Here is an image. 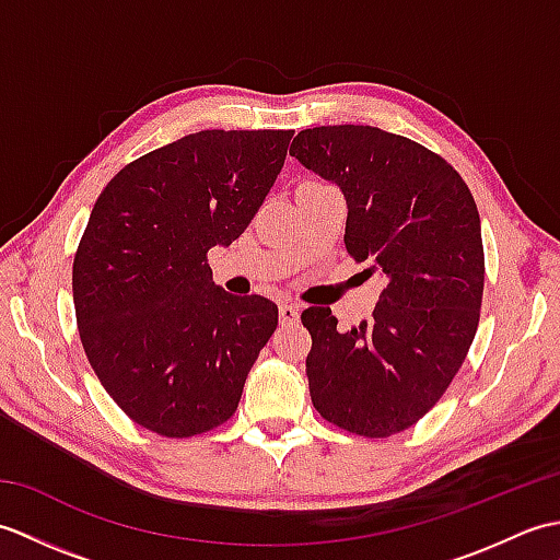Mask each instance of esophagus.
Segmentation results:
<instances>
[{
    "label": "esophagus",
    "instance_id": "esophagus-1",
    "mask_svg": "<svg viewBox=\"0 0 560 560\" xmlns=\"http://www.w3.org/2000/svg\"><path fill=\"white\" fill-rule=\"evenodd\" d=\"M279 317H281V323H283V325H295V323H299V317H301V307H299V303H293V301H283V303L279 305Z\"/></svg>",
    "mask_w": 560,
    "mask_h": 560
}]
</instances>
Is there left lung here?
Segmentation results:
<instances>
[{"mask_svg":"<svg viewBox=\"0 0 560 560\" xmlns=\"http://www.w3.org/2000/svg\"><path fill=\"white\" fill-rule=\"evenodd\" d=\"M291 156L347 199L349 255L380 271L371 319L337 329L329 307L301 315L313 407L365 438H389L450 387L479 327L481 219L469 187L438 153L363 125L303 129Z\"/></svg>","mask_w":560,"mask_h":560,"instance_id":"obj_1","label":"left lung"}]
</instances>
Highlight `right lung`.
<instances>
[{"instance_id":"right-lung-1","label":"right lung","mask_w":560,"mask_h":560,"mask_svg":"<svg viewBox=\"0 0 560 560\" xmlns=\"http://www.w3.org/2000/svg\"><path fill=\"white\" fill-rule=\"evenodd\" d=\"M291 129H205L117 173L74 257L77 325L105 392L165 438L207 433L237 409L279 323L265 295L217 287L207 253L253 221Z\"/></svg>"}]
</instances>
